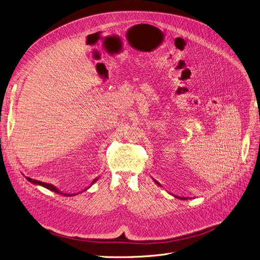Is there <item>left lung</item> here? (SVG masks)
<instances>
[{"instance_id":"8db88e82","label":"left lung","mask_w":260,"mask_h":260,"mask_svg":"<svg viewBox=\"0 0 260 260\" xmlns=\"http://www.w3.org/2000/svg\"><path fill=\"white\" fill-rule=\"evenodd\" d=\"M153 180L156 182V185H158V186H160V187H161V185L159 184V182H158L157 180H155L154 178H153ZM172 195H173V194H172ZM173 196H174V197H176V198H178V200H182V201H184V200H188V198H189V197H180V196H176V195H173ZM189 200H190V198H189Z\"/></svg>"}]
</instances>
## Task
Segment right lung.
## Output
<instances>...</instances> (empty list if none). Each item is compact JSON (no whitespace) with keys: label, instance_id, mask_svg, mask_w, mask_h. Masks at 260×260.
<instances>
[{"label":"right lung","instance_id":"right-lung-1","mask_svg":"<svg viewBox=\"0 0 260 260\" xmlns=\"http://www.w3.org/2000/svg\"><path fill=\"white\" fill-rule=\"evenodd\" d=\"M25 178H26L28 181L31 182V184H34V185L42 186V187H44V188H46V189H48V190H50V191H52V192H55V193H57V194H62V195H65V196H73V195L80 194V193H82V192L88 190L91 186H92V185L94 184V182H96V181L99 180L100 177L94 178V179L92 180V182H91V184H90V186L87 187L86 189H84L83 191H81V192H79V193H73V194H71V193H65V192H63V191H60V190H58L55 186H53V185H51V184H47V182H43V181H40V180H36V179H32V178H30V177H27V176H25Z\"/></svg>","mask_w":260,"mask_h":260}]
</instances>
